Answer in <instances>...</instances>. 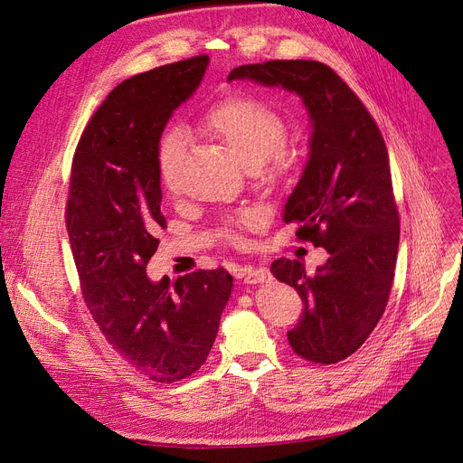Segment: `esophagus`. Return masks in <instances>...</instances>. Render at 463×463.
<instances>
[{"mask_svg": "<svg viewBox=\"0 0 463 463\" xmlns=\"http://www.w3.org/2000/svg\"><path fill=\"white\" fill-rule=\"evenodd\" d=\"M243 277L247 285H260L269 281V271L266 268H245Z\"/></svg>", "mask_w": 463, "mask_h": 463, "instance_id": "1", "label": "esophagus"}]
</instances>
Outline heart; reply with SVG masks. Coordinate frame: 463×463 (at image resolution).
Instances as JSON below:
<instances>
[{
	"label": "heart",
	"mask_w": 463,
	"mask_h": 463,
	"mask_svg": "<svg viewBox=\"0 0 463 463\" xmlns=\"http://www.w3.org/2000/svg\"><path fill=\"white\" fill-rule=\"evenodd\" d=\"M199 128L224 144L230 154L249 171L260 169L262 165L279 167L285 163L283 144L287 140V125L275 109L262 102L247 97L220 100L201 118ZM184 152H186V142L180 131H171L161 138L157 147V173L165 190H176ZM243 222H250V214L243 216Z\"/></svg>",
	"instance_id": "b5f03b06"
}]
</instances>
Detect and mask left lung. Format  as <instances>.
Segmentation results:
<instances>
[{
    "instance_id": "8db88e82",
    "label": "left lung",
    "mask_w": 463,
    "mask_h": 463,
    "mask_svg": "<svg viewBox=\"0 0 463 463\" xmlns=\"http://www.w3.org/2000/svg\"><path fill=\"white\" fill-rule=\"evenodd\" d=\"M228 81L281 87L306 106L309 152L283 222H298L296 235L323 247L328 260L309 275L304 262L279 258L271 273L306 306L287 332L290 347L313 363H338L371 336L395 275L399 213L385 142L355 92L323 62L245 64Z\"/></svg>"
}]
</instances>
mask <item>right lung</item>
Returning <instances> with one entry per match:
<instances>
[{
	"label": "right lung",
	"mask_w": 463,
	"mask_h": 463,
	"mask_svg": "<svg viewBox=\"0 0 463 463\" xmlns=\"http://www.w3.org/2000/svg\"><path fill=\"white\" fill-rule=\"evenodd\" d=\"M207 66L201 54L119 83L90 118L71 165L66 228L85 304L108 344L161 383L192 376L207 361L233 290L224 268L175 283L146 273L165 228L159 140Z\"/></svg>",
	"instance_id": "add662e5"
}]
</instances>
